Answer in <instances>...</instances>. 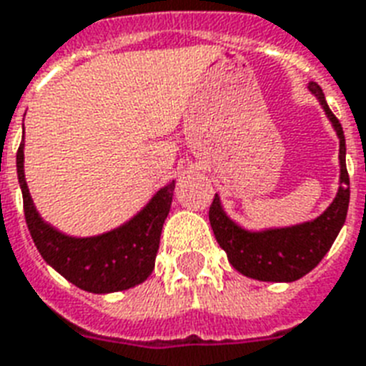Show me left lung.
<instances>
[{
	"label": "left lung",
	"mask_w": 366,
	"mask_h": 366,
	"mask_svg": "<svg viewBox=\"0 0 366 366\" xmlns=\"http://www.w3.org/2000/svg\"><path fill=\"white\" fill-rule=\"evenodd\" d=\"M310 92L325 110L340 141L338 191L327 209L313 219L294 225L248 229L225 212L219 194H215L209 206V225L214 229L215 240L227 252L229 263L250 279L265 282H292L302 279L327 256L345 223L350 206V175L345 168L344 129L332 110L328 109L319 84L310 81Z\"/></svg>",
	"instance_id": "obj_1"
}]
</instances>
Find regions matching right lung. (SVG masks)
I'll return each mask as SVG.
<instances>
[{
    "mask_svg": "<svg viewBox=\"0 0 366 366\" xmlns=\"http://www.w3.org/2000/svg\"><path fill=\"white\" fill-rule=\"evenodd\" d=\"M16 175L34 244L68 282L93 294H112L149 279L174 200L175 179L160 187L137 214L118 227L93 237H74L59 231L39 215L24 175V137L16 152Z\"/></svg>",
    "mask_w": 366,
    "mask_h": 366,
    "instance_id": "right-lung-1",
    "label": "right lung"
}]
</instances>
